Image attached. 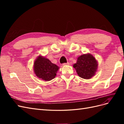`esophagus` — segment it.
I'll return each instance as SVG.
<instances>
[{
    "label": "esophagus",
    "instance_id": "obj_1",
    "mask_svg": "<svg viewBox=\"0 0 124 124\" xmlns=\"http://www.w3.org/2000/svg\"><path fill=\"white\" fill-rule=\"evenodd\" d=\"M63 66H66V65H69V62H67V63H64L62 64Z\"/></svg>",
    "mask_w": 124,
    "mask_h": 124
}]
</instances>
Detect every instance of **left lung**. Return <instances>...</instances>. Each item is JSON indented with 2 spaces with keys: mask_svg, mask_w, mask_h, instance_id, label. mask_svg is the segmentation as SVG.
<instances>
[{
  "mask_svg": "<svg viewBox=\"0 0 124 124\" xmlns=\"http://www.w3.org/2000/svg\"><path fill=\"white\" fill-rule=\"evenodd\" d=\"M98 66V62L94 56L87 53L80 56L73 67L80 77L84 79H89L95 75Z\"/></svg>",
  "mask_w": 124,
  "mask_h": 124,
  "instance_id": "8db88e82",
  "label": "left lung"
}]
</instances>
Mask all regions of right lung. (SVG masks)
Returning a JSON list of instances; mask_svg holds the SVG:
<instances>
[{"label": "right lung", "mask_w": 124, "mask_h": 124, "mask_svg": "<svg viewBox=\"0 0 124 124\" xmlns=\"http://www.w3.org/2000/svg\"><path fill=\"white\" fill-rule=\"evenodd\" d=\"M33 68L35 74L38 78L49 81L55 78L59 67L48 59L40 55L35 59Z\"/></svg>", "instance_id": "right-lung-1"}]
</instances>
